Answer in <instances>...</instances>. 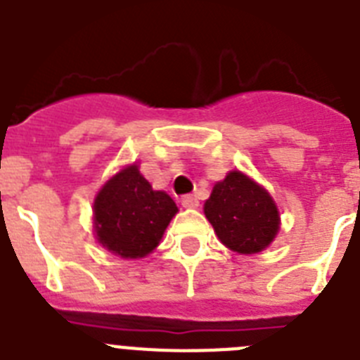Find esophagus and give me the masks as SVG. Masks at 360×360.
<instances>
[{
	"label": "esophagus",
	"instance_id": "esophagus-1",
	"mask_svg": "<svg viewBox=\"0 0 360 360\" xmlns=\"http://www.w3.org/2000/svg\"><path fill=\"white\" fill-rule=\"evenodd\" d=\"M180 202H182V205L186 209L198 207V198H196V195H184Z\"/></svg>",
	"mask_w": 360,
	"mask_h": 360
}]
</instances>
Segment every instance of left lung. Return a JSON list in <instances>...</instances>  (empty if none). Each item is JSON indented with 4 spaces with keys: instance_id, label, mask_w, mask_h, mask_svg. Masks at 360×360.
I'll return each mask as SVG.
<instances>
[{
    "instance_id": "left-lung-1",
    "label": "left lung",
    "mask_w": 360,
    "mask_h": 360,
    "mask_svg": "<svg viewBox=\"0 0 360 360\" xmlns=\"http://www.w3.org/2000/svg\"><path fill=\"white\" fill-rule=\"evenodd\" d=\"M203 212L219 241L240 254L262 252L278 234L279 212L274 200L240 171H232L224 182L216 184Z\"/></svg>"
}]
</instances>
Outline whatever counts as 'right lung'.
Here are the masks:
<instances>
[{
  "label": "right lung",
  "mask_w": 360,
  "mask_h": 360,
  "mask_svg": "<svg viewBox=\"0 0 360 360\" xmlns=\"http://www.w3.org/2000/svg\"><path fill=\"white\" fill-rule=\"evenodd\" d=\"M178 207L167 193L153 191L135 164L110 178L94 203L98 243L120 257H144L162 240Z\"/></svg>",
  "instance_id": "1"
}]
</instances>
